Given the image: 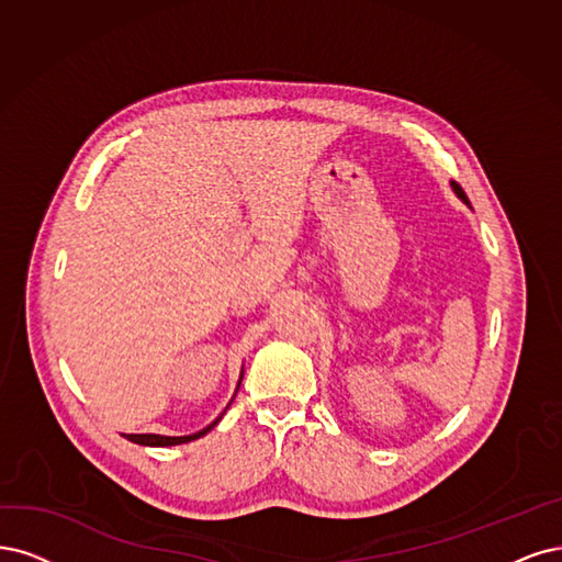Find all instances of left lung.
Instances as JSON below:
<instances>
[{"mask_svg": "<svg viewBox=\"0 0 562 562\" xmlns=\"http://www.w3.org/2000/svg\"><path fill=\"white\" fill-rule=\"evenodd\" d=\"M450 187H452V191H456L458 193V198H462V201L469 205V198L464 195V191H462V187L458 184V182H450Z\"/></svg>", "mask_w": 562, "mask_h": 562, "instance_id": "obj_1", "label": "left lung"}]
</instances>
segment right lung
<instances>
[{
    "instance_id": "1",
    "label": "right lung",
    "mask_w": 562,
    "mask_h": 562,
    "mask_svg": "<svg viewBox=\"0 0 562 562\" xmlns=\"http://www.w3.org/2000/svg\"><path fill=\"white\" fill-rule=\"evenodd\" d=\"M240 380H243V373H240ZM238 387H240V383H238ZM228 408V406H226ZM226 413V411H224ZM222 413V415H224ZM222 415L220 418H216L212 425H207L205 429H201V431H195V434H189V437H162V434H123L125 439L128 441H133V443H139V446H179V443H189V441H195V439H201V437H205V434L222 420Z\"/></svg>"
}]
</instances>
